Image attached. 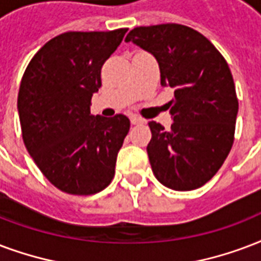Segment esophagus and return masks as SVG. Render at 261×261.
<instances>
[{
	"label": "esophagus",
	"mask_w": 261,
	"mask_h": 261,
	"mask_svg": "<svg viewBox=\"0 0 261 261\" xmlns=\"http://www.w3.org/2000/svg\"><path fill=\"white\" fill-rule=\"evenodd\" d=\"M130 120H131V124H141V123H144L145 120L142 119V117H139V116H135V115H133V116L130 117Z\"/></svg>",
	"instance_id": "obj_1"
}]
</instances>
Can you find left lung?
Returning a JSON list of instances; mask_svg holds the SVG:
<instances>
[{
	"label": "left lung",
	"instance_id": "left-lung-1",
	"mask_svg": "<svg viewBox=\"0 0 261 261\" xmlns=\"http://www.w3.org/2000/svg\"><path fill=\"white\" fill-rule=\"evenodd\" d=\"M126 42L153 55L162 86L174 89L168 102L171 128L149 122L152 139L146 150L153 174L172 190L201 188L234 142L238 99L228 64L202 34L182 24L137 27Z\"/></svg>",
	"mask_w": 261,
	"mask_h": 261
}]
</instances>
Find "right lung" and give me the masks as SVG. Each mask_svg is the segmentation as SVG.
<instances>
[{
	"instance_id": "add662e5",
	"label": "right lung",
	"mask_w": 261,
	"mask_h": 261,
	"mask_svg": "<svg viewBox=\"0 0 261 261\" xmlns=\"http://www.w3.org/2000/svg\"><path fill=\"white\" fill-rule=\"evenodd\" d=\"M127 29L60 34L30 61L17 97L23 141L33 160L57 189L89 196L111 184L128 117L93 116L91 97L101 68Z\"/></svg>"
}]
</instances>
